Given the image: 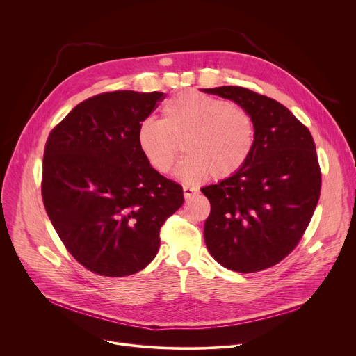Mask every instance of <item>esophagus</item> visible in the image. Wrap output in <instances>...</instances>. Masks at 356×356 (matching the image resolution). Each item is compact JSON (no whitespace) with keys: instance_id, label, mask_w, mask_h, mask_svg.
Returning <instances> with one entry per match:
<instances>
[{"instance_id":"34e87169","label":"esophagus","mask_w":356,"mask_h":356,"mask_svg":"<svg viewBox=\"0 0 356 356\" xmlns=\"http://www.w3.org/2000/svg\"><path fill=\"white\" fill-rule=\"evenodd\" d=\"M183 194H184L186 200H190L191 197L198 194V190L195 187H191V186H183Z\"/></svg>"}]
</instances>
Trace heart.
Wrapping results in <instances>:
<instances>
[{
	"mask_svg": "<svg viewBox=\"0 0 356 356\" xmlns=\"http://www.w3.org/2000/svg\"><path fill=\"white\" fill-rule=\"evenodd\" d=\"M255 124L248 111L222 98L198 91L172 97L162 108V120H145L136 132L138 147L149 166L169 173L181 149L187 155L176 175L197 183L211 175L228 179L248 162L255 146Z\"/></svg>",
	"mask_w": 356,
	"mask_h": 356,
	"instance_id": "b5f03b06",
	"label": "heart"
}]
</instances>
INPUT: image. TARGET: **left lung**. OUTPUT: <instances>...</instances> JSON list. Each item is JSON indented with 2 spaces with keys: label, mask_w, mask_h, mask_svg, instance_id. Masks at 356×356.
I'll return each instance as SVG.
<instances>
[{
  "label": "left lung",
  "mask_w": 356,
  "mask_h": 356,
  "mask_svg": "<svg viewBox=\"0 0 356 356\" xmlns=\"http://www.w3.org/2000/svg\"><path fill=\"white\" fill-rule=\"evenodd\" d=\"M241 106L255 124V146L234 176L201 191L211 211L204 239L224 268L253 273L275 266L307 229L321 191L316 143L283 104L238 86L202 88Z\"/></svg>",
  "instance_id": "left-lung-1"
}]
</instances>
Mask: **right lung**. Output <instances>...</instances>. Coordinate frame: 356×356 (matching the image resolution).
Returning <instances> with one entry per match:
<instances>
[{"label": "right lung", "mask_w": 356, "mask_h": 356, "mask_svg": "<svg viewBox=\"0 0 356 356\" xmlns=\"http://www.w3.org/2000/svg\"><path fill=\"white\" fill-rule=\"evenodd\" d=\"M165 98L131 90L94 95L49 134L42 173L46 213L72 257L108 277L146 268L183 188L154 170L136 132Z\"/></svg>", "instance_id": "1"}]
</instances>
